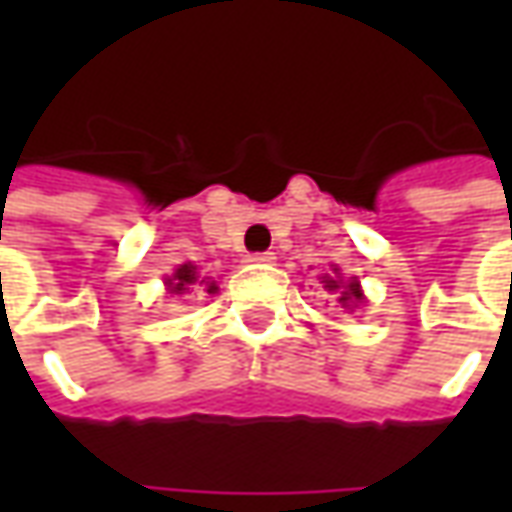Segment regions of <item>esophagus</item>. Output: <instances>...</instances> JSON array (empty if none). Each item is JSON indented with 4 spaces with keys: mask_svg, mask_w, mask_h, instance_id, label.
Instances as JSON below:
<instances>
[{
    "mask_svg": "<svg viewBox=\"0 0 512 512\" xmlns=\"http://www.w3.org/2000/svg\"><path fill=\"white\" fill-rule=\"evenodd\" d=\"M246 260H249V263H263V266H268V263H274L277 257H274V252H257V255H249Z\"/></svg>",
    "mask_w": 512,
    "mask_h": 512,
    "instance_id": "esophagus-1",
    "label": "esophagus"
}]
</instances>
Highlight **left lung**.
<instances>
[{
  "label": "left lung",
  "instance_id": "8db88e82",
  "mask_svg": "<svg viewBox=\"0 0 512 512\" xmlns=\"http://www.w3.org/2000/svg\"><path fill=\"white\" fill-rule=\"evenodd\" d=\"M323 288L332 290V293H340V304H343L345 310H356L359 304H362V299H365V293H362V288H359V279L351 277L348 282H343L340 279V268H334V277H329V274H323Z\"/></svg>",
  "mask_w": 512,
  "mask_h": 512
}]
</instances>
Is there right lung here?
Instances as JSON below:
<instances>
[{
    "instance_id": "1",
    "label": "right lung",
    "mask_w": 512,
    "mask_h": 512,
    "mask_svg": "<svg viewBox=\"0 0 512 512\" xmlns=\"http://www.w3.org/2000/svg\"><path fill=\"white\" fill-rule=\"evenodd\" d=\"M194 285H200L205 293H216V282L208 277H200L197 274V266L194 263H183V266L175 268V274L167 279V290L169 293H189Z\"/></svg>"
}]
</instances>
